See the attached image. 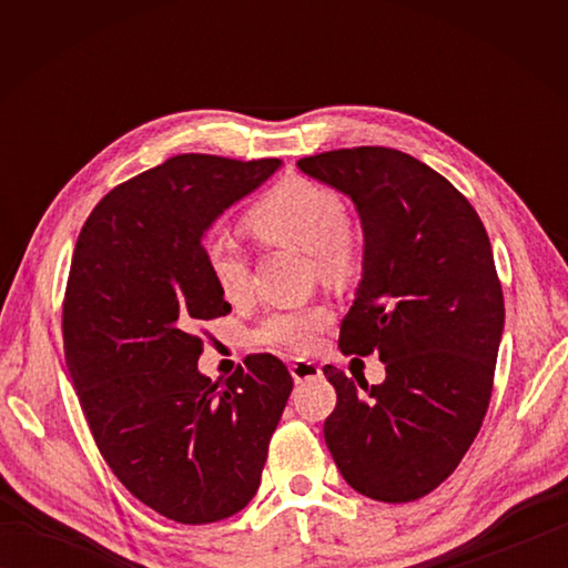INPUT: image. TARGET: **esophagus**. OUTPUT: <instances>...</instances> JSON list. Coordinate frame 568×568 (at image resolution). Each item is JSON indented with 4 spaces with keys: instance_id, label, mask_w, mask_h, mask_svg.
Masks as SVG:
<instances>
[{
    "instance_id": "esophagus-1",
    "label": "esophagus",
    "mask_w": 568,
    "mask_h": 568,
    "mask_svg": "<svg viewBox=\"0 0 568 568\" xmlns=\"http://www.w3.org/2000/svg\"><path fill=\"white\" fill-rule=\"evenodd\" d=\"M291 373L295 383H307V381H315L322 376V368L315 364V361H307V358H295L291 364Z\"/></svg>"
}]
</instances>
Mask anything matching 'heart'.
I'll use <instances>...</instances> for the list:
<instances>
[{
	"label": "heart",
	"mask_w": 568,
	"mask_h": 568,
	"mask_svg": "<svg viewBox=\"0 0 568 568\" xmlns=\"http://www.w3.org/2000/svg\"><path fill=\"white\" fill-rule=\"evenodd\" d=\"M342 197L307 178H285L248 212L251 232L265 244L310 253L320 277L329 283H348L364 263V248L352 234ZM204 263L222 297L248 295V263L234 239L214 234L204 241ZM332 324L327 305L275 310L265 317L253 339L307 354L317 346L320 334Z\"/></svg>",
	"instance_id": "b5f03b06"
}]
</instances>
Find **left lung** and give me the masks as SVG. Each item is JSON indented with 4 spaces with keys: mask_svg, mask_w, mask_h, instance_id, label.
I'll return each instance as SVG.
<instances>
[{
    "mask_svg": "<svg viewBox=\"0 0 568 568\" xmlns=\"http://www.w3.org/2000/svg\"><path fill=\"white\" fill-rule=\"evenodd\" d=\"M297 168L356 204L364 275L339 348L385 364L371 388L324 366L336 390L324 442L361 496L417 500L454 474L490 403L505 305L486 226L449 180L403 151L339 149Z\"/></svg>",
    "mask_w": 568,
    "mask_h": 568,
    "instance_id": "1",
    "label": "left lung"
}]
</instances>
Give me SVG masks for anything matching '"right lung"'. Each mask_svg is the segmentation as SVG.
I'll return each instance as SVG.
<instances>
[{
    "instance_id": "obj_1",
    "label": "right lung",
    "mask_w": 568,
    "mask_h": 568,
    "mask_svg": "<svg viewBox=\"0 0 568 568\" xmlns=\"http://www.w3.org/2000/svg\"><path fill=\"white\" fill-rule=\"evenodd\" d=\"M277 168L175 155L104 195L72 251L63 348L82 415L114 476L168 520L246 508L293 390L273 354L246 356L224 383L197 371L200 322L232 310L202 236Z\"/></svg>"
}]
</instances>
